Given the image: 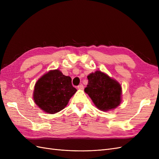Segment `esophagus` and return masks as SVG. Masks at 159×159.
Wrapping results in <instances>:
<instances>
[{
	"mask_svg": "<svg viewBox=\"0 0 159 159\" xmlns=\"http://www.w3.org/2000/svg\"><path fill=\"white\" fill-rule=\"evenodd\" d=\"M78 88L79 89H84V86L83 84H80V85H79L78 86Z\"/></svg>",
	"mask_w": 159,
	"mask_h": 159,
	"instance_id": "esophagus-1",
	"label": "esophagus"
}]
</instances>
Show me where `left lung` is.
Returning a JSON list of instances; mask_svg holds the SVG:
<instances>
[{
    "mask_svg": "<svg viewBox=\"0 0 159 159\" xmlns=\"http://www.w3.org/2000/svg\"><path fill=\"white\" fill-rule=\"evenodd\" d=\"M88 79L84 91L98 109L106 111L121 103V86L117 81L100 71L90 74Z\"/></svg>",
    "mask_w": 159,
    "mask_h": 159,
    "instance_id": "left-lung-1",
    "label": "left lung"
}]
</instances>
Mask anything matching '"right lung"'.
I'll use <instances>...</instances> for the list:
<instances>
[{
  "label": "right lung",
  "mask_w": 159,
  "mask_h": 159,
  "mask_svg": "<svg viewBox=\"0 0 159 159\" xmlns=\"http://www.w3.org/2000/svg\"><path fill=\"white\" fill-rule=\"evenodd\" d=\"M76 91L71 84L70 77L63 75L58 70H55L48 72L38 80L33 98L41 109L54 114L66 106Z\"/></svg>",
  "instance_id": "right-lung-1"
}]
</instances>
